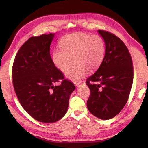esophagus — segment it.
<instances>
[{
	"mask_svg": "<svg viewBox=\"0 0 148 148\" xmlns=\"http://www.w3.org/2000/svg\"><path fill=\"white\" fill-rule=\"evenodd\" d=\"M82 81H77V82H74V84L75 86H78L80 83H82Z\"/></svg>",
	"mask_w": 148,
	"mask_h": 148,
	"instance_id": "1",
	"label": "esophagus"
}]
</instances>
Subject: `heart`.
<instances>
[{"instance_id": "heart-1", "label": "heart", "mask_w": 148, "mask_h": 148, "mask_svg": "<svg viewBox=\"0 0 148 148\" xmlns=\"http://www.w3.org/2000/svg\"><path fill=\"white\" fill-rule=\"evenodd\" d=\"M61 50H54L53 61L66 77L73 82L79 81L88 72L92 73L101 65L106 53L103 38L98 35L77 32L62 38L59 42Z\"/></svg>"}]
</instances>
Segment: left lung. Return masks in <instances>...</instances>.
Wrapping results in <instances>:
<instances>
[{"label":"left lung","mask_w":148,"mask_h":148,"mask_svg":"<svg viewBox=\"0 0 148 148\" xmlns=\"http://www.w3.org/2000/svg\"><path fill=\"white\" fill-rule=\"evenodd\" d=\"M106 44L101 65L86 80L90 94L87 101L89 112L96 117L107 120L123 109L129 98L133 82V66L125 44L117 36L98 30Z\"/></svg>","instance_id":"8db88e82"}]
</instances>
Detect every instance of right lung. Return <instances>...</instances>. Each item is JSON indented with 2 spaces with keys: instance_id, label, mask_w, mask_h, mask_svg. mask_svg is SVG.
I'll return each instance as SVG.
<instances>
[{
  "instance_id": "1",
  "label": "right lung",
  "mask_w": 148,
  "mask_h": 148,
  "mask_svg": "<svg viewBox=\"0 0 148 148\" xmlns=\"http://www.w3.org/2000/svg\"><path fill=\"white\" fill-rule=\"evenodd\" d=\"M54 34L32 36L22 45L15 56L12 83L20 103L35 119L55 122L65 114L74 84L64 79L50 56ZM61 80L59 86L54 82Z\"/></svg>"
}]
</instances>
